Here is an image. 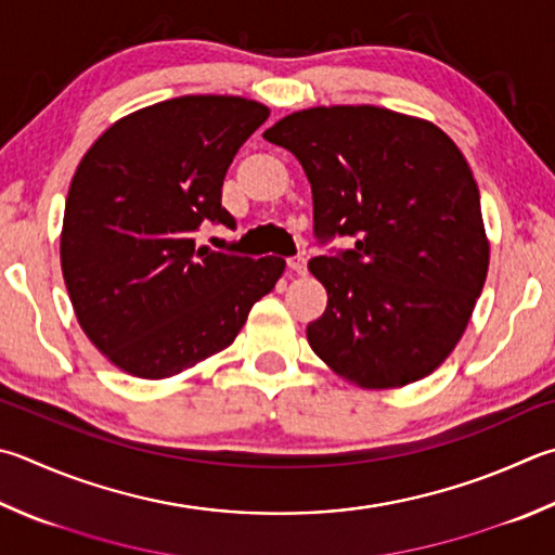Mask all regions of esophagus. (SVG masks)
<instances>
[{"label": "esophagus", "instance_id": "1", "mask_svg": "<svg viewBox=\"0 0 555 555\" xmlns=\"http://www.w3.org/2000/svg\"><path fill=\"white\" fill-rule=\"evenodd\" d=\"M288 269L294 271V274H306V269H308V261H306V257H291L288 259Z\"/></svg>", "mask_w": 555, "mask_h": 555}]
</instances>
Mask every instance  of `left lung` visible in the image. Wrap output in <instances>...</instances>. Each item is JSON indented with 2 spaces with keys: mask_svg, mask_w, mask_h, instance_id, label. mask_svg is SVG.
Returning a JSON list of instances; mask_svg holds the SVG:
<instances>
[{
  "mask_svg": "<svg viewBox=\"0 0 555 555\" xmlns=\"http://www.w3.org/2000/svg\"><path fill=\"white\" fill-rule=\"evenodd\" d=\"M312 189L315 237L351 235L308 261L327 291L308 345L361 388H402L444 364L486 284L490 243L466 157L429 120L380 106H315L264 130Z\"/></svg>",
  "mask_w": 555,
  "mask_h": 555,
  "instance_id": "1",
  "label": "left lung"
}]
</instances>
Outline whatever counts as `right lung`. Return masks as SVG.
<instances>
[{"label":"right lung","mask_w":555,"mask_h":555,"mask_svg":"<svg viewBox=\"0 0 555 555\" xmlns=\"http://www.w3.org/2000/svg\"><path fill=\"white\" fill-rule=\"evenodd\" d=\"M269 108L189 94L116 120L79 163L65 201L60 264L85 335L138 378H169L233 345L276 286L281 257L196 247L204 220L235 225L223 179Z\"/></svg>","instance_id":"right-lung-1"}]
</instances>
